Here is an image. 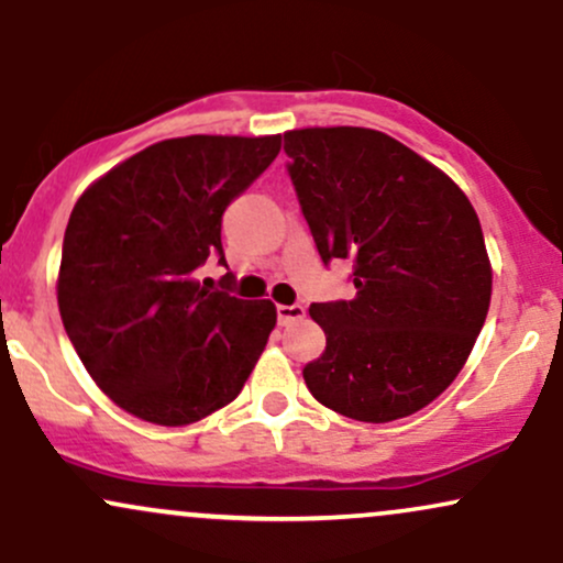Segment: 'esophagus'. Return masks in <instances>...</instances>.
<instances>
[{
    "label": "esophagus",
    "instance_id": "1",
    "mask_svg": "<svg viewBox=\"0 0 563 563\" xmlns=\"http://www.w3.org/2000/svg\"><path fill=\"white\" fill-rule=\"evenodd\" d=\"M307 314V309L301 303H277V322L280 325H290V322H299Z\"/></svg>",
    "mask_w": 563,
    "mask_h": 563
}]
</instances>
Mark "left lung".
Returning <instances> with one entry per match:
<instances>
[{
  "label": "left lung",
  "instance_id": "8db88e82",
  "mask_svg": "<svg viewBox=\"0 0 563 563\" xmlns=\"http://www.w3.org/2000/svg\"><path fill=\"white\" fill-rule=\"evenodd\" d=\"M320 260L352 262L354 296L314 301L325 352L303 367L341 416L389 423L437 399L474 349L493 296L479 217L448 174L360 126L283 134Z\"/></svg>",
  "mask_w": 563,
  "mask_h": 563
}]
</instances>
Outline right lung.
<instances>
[{
  "label": "right lung",
  "mask_w": 563,
  "mask_h": 563,
  "mask_svg": "<svg viewBox=\"0 0 563 563\" xmlns=\"http://www.w3.org/2000/svg\"><path fill=\"white\" fill-rule=\"evenodd\" d=\"M280 153L275 137L164 140L76 200L63 238L57 307L84 367L115 405L185 426L230 405L254 371L275 303L198 280L228 267L222 214Z\"/></svg>",
  "instance_id": "add662e5"
}]
</instances>
